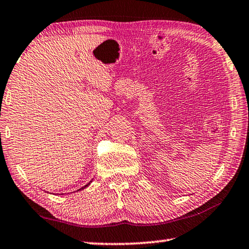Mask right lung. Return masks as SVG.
I'll return each instance as SVG.
<instances>
[{
  "instance_id": "right-lung-1",
  "label": "right lung",
  "mask_w": 249,
  "mask_h": 249,
  "mask_svg": "<svg viewBox=\"0 0 249 249\" xmlns=\"http://www.w3.org/2000/svg\"><path fill=\"white\" fill-rule=\"evenodd\" d=\"M90 183H91V181H90V182H89V183H88V184H86V185H84V187H82L81 189H79V190H78V191H80V190H82V189H84V188H87V187H88V185H89Z\"/></svg>"
}]
</instances>
